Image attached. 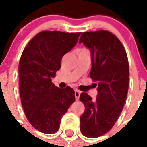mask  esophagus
I'll return each mask as SVG.
<instances>
[{
	"instance_id": "obj_1",
	"label": "esophagus",
	"mask_w": 147,
	"mask_h": 147,
	"mask_svg": "<svg viewBox=\"0 0 147 147\" xmlns=\"http://www.w3.org/2000/svg\"><path fill=\"white\" fill-rule=\"evenodd\" d=\"M80 94H81V92H79V91H78V90H76V91H75V97H76V100H79Z\"/></svg>"
}]
</instances>
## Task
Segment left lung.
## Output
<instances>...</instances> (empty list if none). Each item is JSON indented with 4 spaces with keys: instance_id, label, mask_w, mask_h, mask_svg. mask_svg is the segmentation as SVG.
I'll use <instances>...</instances> for the list:
<instances>
[{
    "instance_id": "1",
    "label": "left lung",
    "mask_w": 147,
    "mask_h": 147,
    "mask_svg": "<svg viewBox=\"0 0 147 147\" xmlns=\"http://www.w3.org/2000/svg\"><path fill=\"white\" fill-rule=\"evenodd\" d=\"M82 42L91 52L90 77L97 82L95 100L87 93L80 94L85 111L80 117V130L87 137H98L109 131L120 116L129 87V64L121 41L106 30L85 32Z\"/></svg>"
}]
</instances>
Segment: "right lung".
I'll return each mask as SVG.
<instances>
[{
  "mask_svg": "<svg viewBox=\"0 0 147 147\" xmlns=\"http://www.w3.org/2000/svg\"><path fill=\"white\" fill-rule=\"evenodd\" d=\"M81 33L42 31L29 42L19 63L20 94L26 118L40 132L59 129L62 117L75 102L73 88L61 89L52 82L65 54L78 42Z\"/></svg>",
  "mask_w": 147,
  "mask_h": 147,
  "instance_id": "obj_1",
  "label": "right lung"
}]
</instances>
